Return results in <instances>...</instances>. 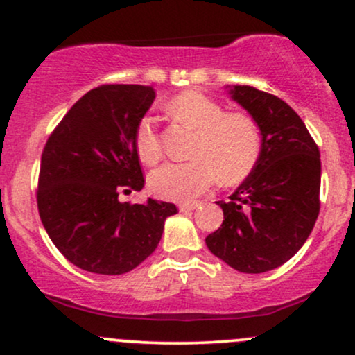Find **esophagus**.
I'll use <instances>...</instances> for the list:
<instances>
[{
	"label": "esophagus",
	"instance_id": "esophagus-1",
	"mask_svg": "<svg viewBox=\"0 0 355 355\" xmlns=\"http://www.w3.org/2000/svg\"><path fill=\"white\" fill-rule=\"evenodd\" d=\"M198 205H200V203H198V202H187V203H180V205H178V210H180V211H190V210H195V209H197Z\"/></svg>",
	"mask_w": 355,
	"mask_h": 355
}]
</instances>
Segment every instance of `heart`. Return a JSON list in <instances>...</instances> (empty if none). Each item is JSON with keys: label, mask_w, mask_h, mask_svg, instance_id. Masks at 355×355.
I'll list each match as a JSON object with an SVG mask.
<instances>
[{"label": "heart", "mask_w": 355, "mask_h": 355, "mask_svg": "<svg viewBox=\"0 0 355 355\" xmlns=\"http://www.w3.org/2000/svg\"><path fill=\"white\" fill-rule=\"evenodd\" d=\"M166 110L177 123L193 130L189 157L183 164H165L150 173L153 195L173 202L200 197L214 185H235L250 175L262 150L259 126L243 113L227 110L200 92H183L168 101ZM135 150L145 165H155L164 157L158 121L146 115L135 130Z\"/></svg>", "instance_id": "heart-1"}]
</instances>
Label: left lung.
Instances as JSON below:
<instances>
[{"label": "left lung", "instance_id": "obj_1", "mask_svg": "<svg viewBox=\"0 0 355 355\" xmlns=\"http://www.w3.org/2000/svg\"><path fill=\"white\" fill-rule=\"evenodd\" d=\"M230 95L262 133L257 165L229 200L210 252L235 270L262 274L292 259L320 210V153L302 118L272 93L235 85Z\"/></svg>", "mask_w": 355, "mask_h": 355}]
</instances>
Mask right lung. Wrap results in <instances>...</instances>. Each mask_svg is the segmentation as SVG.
Segmentation results:
<instances>
[{"mask_svg":"<svg viewBox=\"0 0 355 355\" xmlns=\"http://www.w3.org/2000/svg\"><path fill=\"white\" fill-rule=\"evenodd\" d=\"M155 92L144 85H100L56 125L40 165L36 203L51 242L73 266L101 275L133 270L153 254L168 202L121 203L144 189L135 130Z\"/></svg>","mask_w":355,"mask_h":355,"instance_id":"obj_1","label":"right lung"}]
</instances>
